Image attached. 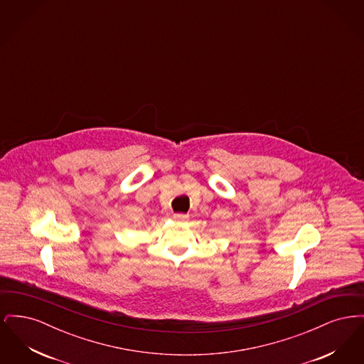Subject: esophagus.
<instances>
[{
	"label": "esophagus",
	"mask_w": 364,
	"mask_h": 364,
	"mask_svg": "<svg viewBox=\"0 0 364 364\" xmlns=\"http://www.w3.org/2000/svg\"><path fill=\"white\" fill-rule=\"evenodd\" d=\"M187 218H188V215H186V214H176L174 215V220H178V221H184Z\"/></svg>",
	"instance_id": "1"
}]
</instances>
